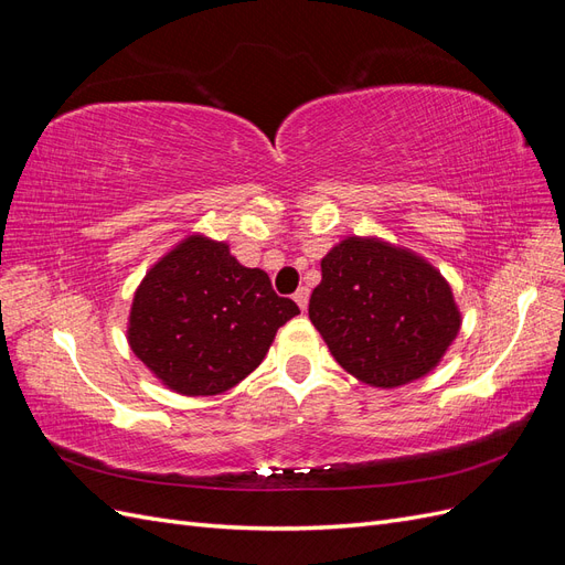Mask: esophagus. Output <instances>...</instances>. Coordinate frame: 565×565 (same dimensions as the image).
I'll use <instances>...</instances> for the list:
<instances>
[{"label":"esophagus","instance_id":"obj_1","mask_svg":"<svg viewBox=\"0 0 565 565\" xmlns=\"http://www.w3.org/2000/svg\"><path fill=\"white\" fill-rule=\"evenodd\" d=\"M295 301H297V306H299V309L303 311V309H306V306H309V289H306V287H299V289H297V292H295Z\"/></svg>","mask_w":565,"mask_h":565}]
</instances>
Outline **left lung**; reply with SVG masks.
Segmentation results:
<instances>
[{
    "mask_svg": "<svg viewBox=\"0 0 565 565\" xmlns=\"http://www.w3.org/2000/svg\"><path fill=\"white\" fill-rule=\"evenodd\" d=\"M320 270L309 318L363 384L396 388L424 377L459 332L448 280L415 252L351 235L322 256Z\"/></svg>",
    "mask_w": 565,
    "mask_h": 565,
    "instance_id": "8db88e82",
    "label": "left lung"
}]
</instances>
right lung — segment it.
Returning <instances> with one entry per match:
<instances>
[{"mask_svg": "<svg viewBox=\"0 0 565 565\" xmlns=\"http://www.w3.org/2000/svg\"><path fill=\"white\" fill-rule=\"evenodd\" d=\"M299 306L273 292L228 243L188 235L136 287L127 341L134 355L181 396H216L259 367L278 328Z\"/></svg>", "mask_w": 565, "mask_h": 565, "instance_id": "1", "label": "right lung"}]
</instances>
